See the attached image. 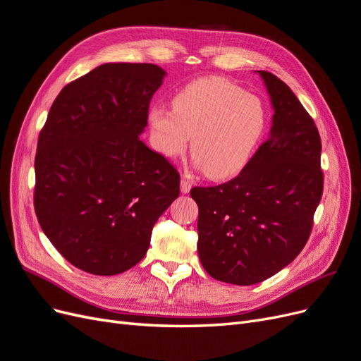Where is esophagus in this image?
<instances>
[{"label":"esophagus","instance_id":"obj_1","mask_svg":"<svg viewBox=\"0 0 361 361\" xmlns=\"http://www.w3.org/2000/svg\"><path fill=\"white\" fill-rule=\"evenodd\" d=\"M190 190H191V180L187 178V174H185V176H182L180 179V192L188 194Z\"/></svg>","mask_w":361,"mask_h":361}]
</instances>
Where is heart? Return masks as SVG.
<instances>
[{"label": "heart", "instance_id": "obj_1", "mask_svg": "<svg viewBox=\"0 0 361 361\" xmlns=\"http://www.w3.org/2000/svg\"><path fill=\"white\" fill-rule=\"evenodd\" d=\"M173 110L154 106L149 126L154 147L166 158L187 149L209 178H228L244 169L267 128L265 105L235 82L202 78L174 94Z\"/></svg>", "mask_w": 361, "mask_h": 361}]
</instances>
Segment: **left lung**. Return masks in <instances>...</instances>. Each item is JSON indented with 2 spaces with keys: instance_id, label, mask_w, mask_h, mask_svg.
Listing matches in <instances>:
<instances>
[{
  "instance_id": "obj_1",
  "label": "left lung",
  "mask_w": 361,
  "mask_h": 361,
  "mask_svg": "<svg viewBox=\"0 0 361 361\" xmlns=\"http://www.w3.org/2000/svg\"><path fill=\"white\" fill-rule=\"evenodd\" d=\"M259 73L274 108L269 138L236 178L191 190L202 265L211 277L239 286L272 277L301 253L324 190L312 116L276 75Z\"/></svg>"
}]
</instances>
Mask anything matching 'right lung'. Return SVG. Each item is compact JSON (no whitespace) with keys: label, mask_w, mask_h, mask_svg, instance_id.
<instances>
[{"label":"right lung","mask_w":361,"mask_h":361,"mask_svg":"<svg viewBox=\"0 0 361 361\" xmlns=\"http://www.w3.org/2000/svg\"><path fill=\"white\" fill-rule=\"evenodd\" d=\"M164 75L149 63L102 64L63 87L39 134V224L64 259L90 274L137 265L179 195V171L140 140Z\"/></svg>","instance_id":"add662e5"}]
</instances>
